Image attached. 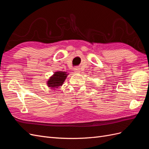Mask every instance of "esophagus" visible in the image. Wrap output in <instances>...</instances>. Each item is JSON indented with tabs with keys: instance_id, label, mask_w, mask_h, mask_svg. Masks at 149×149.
Segmentation results:
<instances>
[{
	"instance_id": "obj_1",
	"label": "esophagus",
	"mask_w": 149,
	"mask_h": 149,
	"mask_svg": "<svg viewBox=\"0 0 149 149\" xmlns=\"http://www.w3.org/2000/svg\"><path fill=\"white\" fill-rule=\"evenodd\" d=\"M74 71L76 73H80V69L79 68H75L74 69Z\"/></svg>"
}]
</instances>
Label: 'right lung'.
<instances>
[{"instance_id": "add662e5", "label": "right lung", "mask_w": 149, "mask_h": 149, "mask_svg": "<svg viewBox=\"0 0 149 149\" xmlns=\"http://www.w3.org/2000/svg\"><path fill=\"white\" fill-rule=\"evenodd\" d=\"M68 74L69 73H67V72L61 71H57L55 72L47 81L48 87L49 88V89H55L56 88L61 86L65 82Z\"/></svg>"}]
</instances>
